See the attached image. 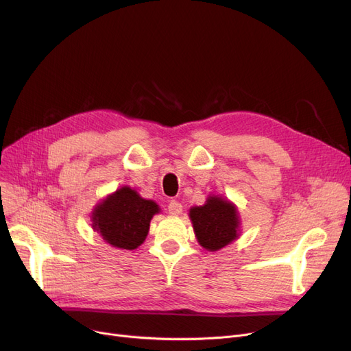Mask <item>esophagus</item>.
<instances>
[{"label": "esophagus", "instance_id": "1", "mask_svg": "<svg viewBox=\"0 0 351 351\" xmlns=\"http://www.w3.org/2000/svg\"><path fill=\"white\" fill-rule=\"evenodd\" d=\"M182 208H183L182 204H179L178 200H171L169 205H168L169 213H171V215H175V216H178V215L182 213Z\"/></svg>", "mask_w": 351, "mask_h": 351}]
</instances>
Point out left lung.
<instances>
[{
	"instance_id": "left-lung-1",
	"label": "left lung",
	"mask_w": 351,
	"mask_h": 351,
	"mask_svg": "<svg viewBox=\"0 0 351 351\" xmlns=\"http://www.w3.org/2000/svg\"><path fill=\"white\" fill-rule=\"evenodd\" d=\"M197 242L209 252H216L239 237V213L236 206L222 196H209L204 206L189 210Z\"/></svg>"
}]
</instances>
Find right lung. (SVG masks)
I'll use <instances>...</instances> for the list:
<instances>
[{
  "mask_svg": "<svg viewBox=\"0 0 351 351\" xmlns=\"http://www.w3.org/2000/svg\"><path fill=\"white\" fill-rule=\"evenodd\" d=\"M159 212L156 202L143 199L135 189L123 186L95 206L92 228L114 247L134 250L145 242L151 219Z\"/></svg>",
  "mask_w": 351,
  "mask_h": 351,
  "instance_id": "add662e5",
  "label": "right lung"
}]
</instances>
